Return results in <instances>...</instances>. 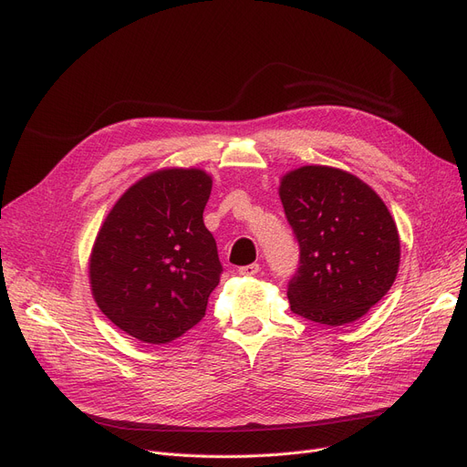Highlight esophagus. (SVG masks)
Segmentation results:
<instances>
[{"instance_id": "obj_1", "label": "esophagus", "mask_w": 467, "mask_h": 467, "mask_svg": "<svg viewBox=\"0 0 467 467\" xmlns=\"http://www.w3.org/2000/svg\"><path fill=\"white\" fill-rule=\"evenodd\" d=\"M259 273V265L257 263H252V265H246V266H240L238 268V275L242 276H254Z\"/></svg>"}]
</instances>
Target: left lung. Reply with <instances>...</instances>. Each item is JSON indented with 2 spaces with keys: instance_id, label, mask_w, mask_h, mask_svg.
Returning a JSON list of instances; mask_svg holds the SVG:
<instances>
[{
  "instance_id": "1",
  "label": "left lung",
  "mask_w": 467,
  "mask_h": 467,
  "mask_svg": "<svg viewBox=\"0 0 467 467\" xmlns=\"http://www.w3.org/2000/svg\"><path fill=\"white\" fill-rule=\"evenodd\" d=\"M280 199L301 255L287 284L291 310L333 327L359 320L398 276L400 234L386 204L359 178L331 166L289 171Z\"/></svg>"
}]
</instances>
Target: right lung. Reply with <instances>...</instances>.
<instances>
[{"mask_svg": "<svg viewBox=\"0 0 467 467\" xmlns=\"http://www.w3.org/2000/svg\"><path fill=\"white\" fill-rule=\"evenodd\" d=\"M212 178L164 168L136 182L108 213L88 263L96 305L125 333L166 345L199 324L223 266L204 206Z\"/></svg>", "mask_w": 467, "mask_h": 467, "instance_id": "1", "label": "right lung"}]
</instances>
